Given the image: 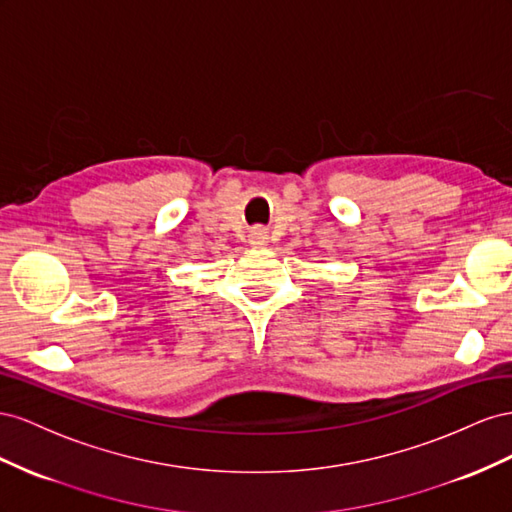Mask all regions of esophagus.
Segmentation results:
<instances>
[{"label":"esophagus","instance_id":"34e87169","mask_svg":"<svg viewBox=\"0 0 512 512\" xmlns=\"http://www.w3.org/2000/svg\"><path fill=\"white\" fill-rule=\"evenodd\" d=\"M248 242L253 246H264L268 242V231L264 227H253L248 231Z\"/></svg>","mask_w":512,"mask_h":512}]
</instances>
